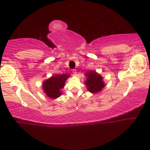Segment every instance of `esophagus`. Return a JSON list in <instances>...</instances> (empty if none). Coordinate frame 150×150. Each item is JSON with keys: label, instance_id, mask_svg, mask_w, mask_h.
Wrapping results in <instances>:
<instances>
[{"label": "esophagus", "instance_id": "obj_1", "mask_svg": "<svg viewBox=\"0 0 150 150\" xmlns=\"http://www.w3.org/2000/svg\"><path fill=\"white\" fill-rule=\"evenodd\" d=\"M72 72H73V74L74 75H76L77 74V70L76 69H73V70H72Z\"/></svg>", "mask_w": 150, "mask_h": 150}]
</instances>
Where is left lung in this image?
Masks as SVG:
<instances>
[{
    "instance_id": "8db88e82",
    "label": "left lung",
    "mask_w": 150,
    "mask_h": 150,
    "mask_svg": "<svg viewBox=\"0 0 150 150\" xmlns=\"http://www.w3.org/2000/svg\"><path fill=\"white\" fill-rule=\"evenodd\" d=\"M86 76H87V80L85 84L91 93H97L104 88V84L102 77L95 71L87 72Z\"/></svg>"
}]
</instances>
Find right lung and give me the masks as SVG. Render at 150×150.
<instances>
[{
	"label": "right lung",
	"mask_w": 150,
	"mask_h": 150,
	"mask_svg": "<svg viewBox=\"0 0 150 150\" xmlns=\"http://www.w3.org/2000/svg\"><path fill=\"white\" fill-rule=\"evenodd\" d=\"M69 77V76L66 74L55 75L44 81L43 89L47 96L52 99L59 97L61 95V89L64 87L65 81Z\"/></svg>",
	"instance_id": "1"
}]
</instances>
